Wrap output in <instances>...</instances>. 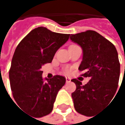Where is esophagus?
I'll list each match as a JSON object with an SVG mask.
<instances>
[{
	"label": "esophagus",
	"instance_id": "1",
	"mask_svg": "<svg viewBox=\"0 0 125 125\" xmlns=\"http://www.w3.org/2000/svg\"><path fill=\"white\" fill-rule=\"evenodd\" d=\"M66 83H70V82H71V78H69V77H66Z\"/></svg>",
	"mask_w": 125,
	"mask_h": 125
}]
</instances>
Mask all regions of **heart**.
Returning a JSON list of instances; mask_svg holds the SVG:
<instances>
[{
  "instance_id": "1",
  "label": "heart",
  "mask_w": 125,
  "mask_h": 125,
  "mask_svg": "<svg viewBox=\"0 0 125 125\" xmlns=\"http://www.w3.org/2000/svg\"><path fill=\"white\" fill-rule=\"evenodd\" d=\"M66 72H67V73H68V72H69V69H67V70L66 71Z\"/></svg>"
}]
</instances>
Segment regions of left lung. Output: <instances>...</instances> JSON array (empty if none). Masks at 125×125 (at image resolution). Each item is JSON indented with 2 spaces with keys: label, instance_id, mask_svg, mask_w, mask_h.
<instances>
[{
  "label": "left lung",
  "instance_id": "1",
  "mask_svg": "<svg viewBox=\"0 0 125 125\" xmlns=\"http://www.w3.org/2000/svg\"><path fill=\"white\" fill-rule=\"evenodd\" d=\"M70 39L83 49V61L79 66L82 76L90 77L86 85L76 79V90L72 93L75 110L90 116L101 106L112 101L118 87L120 63L115 46L99 33L87 30Z\"/></svg>",
  "mask_w": 125,
  "mask_h": 125
}]
</instances>
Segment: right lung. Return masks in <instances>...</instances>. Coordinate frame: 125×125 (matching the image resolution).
<instances>
[{
  "instance_id": "add662e5",
  "label": "right lung",
  "mask_w": 125,
  "mask_h": 125,
  "mask_svg": "<svg viewBox=\"0 0 125 125\" xmlns=\"http://www.w3.org/2000/svg\"><path fill=\"white\" fill-rule=\"evenodd\" d=\"M69 38V34L39 27L23 38L15 50L9 70L13 96L18 106L33 117L52 112L57 93L66 83V78L60 75L43 79L41 68L52 62Z\"/></svg>"
}]
</instances>
